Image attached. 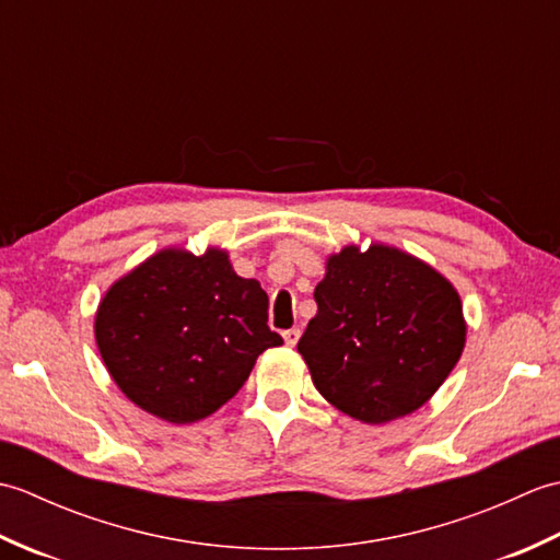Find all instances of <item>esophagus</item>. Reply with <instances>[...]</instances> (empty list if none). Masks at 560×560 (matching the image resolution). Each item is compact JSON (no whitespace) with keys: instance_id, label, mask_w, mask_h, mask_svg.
I'll return each mask as SVG.
<instances>
[{"instance_id":"34e87169","label":"esophagus","mask_w":560,"mask_h":560,"mask_svg":"<svg viewBox=\"0 0 560 560\" xmlns=\"http://www.w3.org/2000/svg\"><path fill=\"white\" fill-rule=\"evenodd\" d=\"M299 339H301V329L299 327H291V329L283 331V341H287L289 347H295V343H299Z\"/></svg>"}]
</instances>
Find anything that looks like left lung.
<instances>
[{
	"mask_svg": "<svg viewBox=\"0 0 560 560\" xmlns=\"http://www.w3.org/2000/svg\"><path fill=\"white\" fill-rule=\"evenodd\" d=\"M315 303L299 351L319 395L359 421L385 423L423 407L462 355L457 291L399 249H341Z\"/></svg>",
	"mask_w": 560,
	"mask_h": 560,
	"instance_id": "left-lung-1",
	"label": "left lung"
}]
</instances>
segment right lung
<instances>
[{"mask_svg":"<svg viewBox=\"0 0 560 560\" xmlns=\"http://www.w3.org/2000/svg\"><path fill=\"white\" fill-rule=\"evenodd\" d=\"M269 299L221 249H163L105 293L98 351L137 407L192 423L223 407L257 355L283 339L267 325Z\"/></svg>","mask_w":560,"mask_h":560,"instance_id":"1","label":"right lung"}]
</instances>
